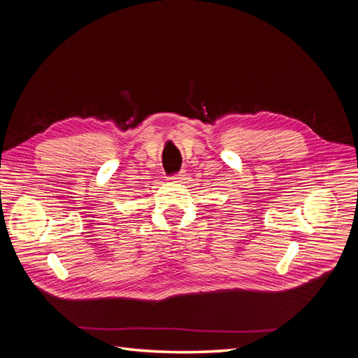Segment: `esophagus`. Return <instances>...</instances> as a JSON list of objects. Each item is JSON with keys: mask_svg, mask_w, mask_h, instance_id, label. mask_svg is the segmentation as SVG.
Segmentation results:
<instances>
[{"mask_svg": "<svg viewBox=\"0 0 358 358\" xmlns=\"http://www.w3.org/2000/svg\"><path fill=\"white\" fill-rule=\"evenodd\" d=\"M170 179L175 180V182H180L182 180V175H180V173H179V175H173Z\"/></svg>", "mask_w": 358, "mask_h": 358, "instance_id": "obj_1", "label": "esophagus"}]
</instances>
